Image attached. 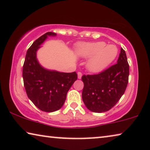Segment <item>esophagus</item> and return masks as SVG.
I'll return each instance as SVG.
<instances>
[{
	"instance_id": "1",
	"label": "esophagus",
	"mask_w": 150,
	"mask_h": 150,
	"mask_svg": "<svg viewBox=\"0 0 150 150\" xmlns=\"http://www.w3.org/2000/svg\"><path fill=\"white\" fill-rule=\"evenodd\" d=\"M82 76V74L81 72H78V79H81Z\"/></svg>"
}]
</instances>
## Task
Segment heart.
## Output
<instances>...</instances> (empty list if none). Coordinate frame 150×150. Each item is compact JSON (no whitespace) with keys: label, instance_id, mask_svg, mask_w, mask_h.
Segmentation results:
<instances>
[{"label":"heart","instance_id":"1","mask_svg":"<svg viewBox=\"0 0 150 150\" xmlns=\"http://www.w3.org/2000/svg\"><path fill=\"white\" fill-rule=\"evenodd\" d=\"M75 53L78 57L88 59L86 68L91 73L98 74L111 65L116 59L118 49L115 45H107L103 41L80 42L76 45Z\"/></svg>","mask_w":150,"mask_h":150}]
</instances>
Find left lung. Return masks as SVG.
Wrapping results in <instances>:
<instances>
[{
	"label": "left lung",
	"instance_id": "8db88e82",
	"mask_svg": "<svg viewBox=\"0 0 150 150\" xmlns=\"http://www.w3.org/2000/svg\"><path fill=\"white\" fill-rule=\"evenodd\" d=\"M129 76L127 55L121 48L116 64L98 74L82 76V98L86 108L96 113L110 110L125 93Z\"/></svg>",
	"mask_w": 150,
	"mask_h": 150
}]
</instances>
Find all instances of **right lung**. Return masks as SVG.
Here are the masks:
<instances>
[{"instance_id":"add662e5","label":"right lung","mask_w":150,"mask_h":150,"mask_svg":"<svg viewBox=\"0 0 150 150\" xmlns=\"http://www.w3.org/2000/svg\"><path fill=\"white\" fill-rule=\"evenodd\" d=\"M57 34L49 32L34 41L28 49L23 66V79L27 95L38 109L53 112L64 105L66 95L77 80L76 71L61 72L49 70L40 65L37 51L49 36Z\"/></svg>"}]
</instances>
